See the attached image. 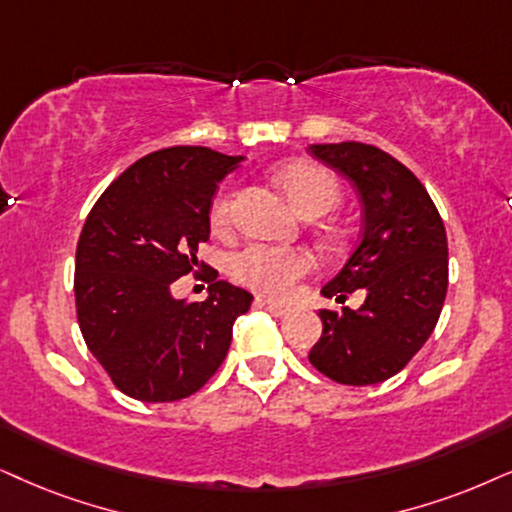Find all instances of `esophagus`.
<instances>
[{
    "instance_id": "obj_1",
    "label": "esophagus",
    "mask_w": 512,
    "mask_h": 512,
    "mask_svg": "<svg viewBox=\"0 0 512 512\" xmlns=\"http://www.w3.org/2000/svg\"><path fill=\"white\" fill-rule=\"evenodd\" d=\"M255 304L264 312H269L271 316H286L290 312L288 304H281V302H274V300H264V297H257Z\"/></svg>"
}]
</instances>
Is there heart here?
Wrapping results in <instances>:
<instances>
[{
	"label": "heart",
	"mask_w": 512,
	"mask_h": 512,
	"mask_svg": "<svg viewBox=\"0 0 512 512\" xmlns=\"http://www.w3.org/2000/svg\"><path fill=\"white\" fill-rule=\"evenodd\" d=\"M278 184L293 208L304 217L326 215L340 203V181L326 167L314 163H288L276 172ZM234 189L224 186L217 191L210 205V224L215 231H224L231 222ZM316 269V257L304 248L288 245L248 243L229 257V274L255 293L267 297H288L304 276Z\"/></svg>",
	"instance_id": "1"
}]
</instances>
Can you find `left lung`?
Masks as SVG:
<instances>
[{
    "instance_id": "left-lung-1",
    "label": "left lung",
    "mask_w": 512,
    "mask_h": 512,
    "mask_svg": "<svg viewBox=\"0 0 512 512\" xmlns=\"http://www.w3.org/2000/svg\"><path fill=\"white\" fill-rule=\"evenodd\" d=\"M309 153L349 179L364 205V231L340 274L321 293L361 307L321 309L323 333L309 352L316 371L342 385L392 378L425 345L449 286V245L439 212L416 174L383 148L342 141Z\"/></svg>"
}]
</instances>
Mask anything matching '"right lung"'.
Segmentation results:
<instances>
[{
    "instance_id": "add662e5",
    "label": "right lung",
    "mask_w": 512,
    "mask_h": 512,
    "mask_svg": "<svg viewBox=\"0 0 512 512\" xmlns=\"http://www.w3.org/2000/svg\"><path fill=\"white\" fill-rule=\"evenodd\" d=\"M243 158L172 146L129 165L101 193L75 252V309L89 352L127 397L177 401L198 392L229 352L248 290L217 281L198 260L210 238L217 184ZM196 273L203 303L174 301L171 283Z\"/></svg>"
}]
</instances>
